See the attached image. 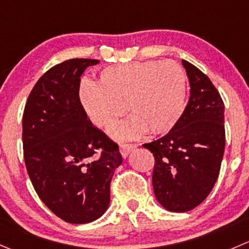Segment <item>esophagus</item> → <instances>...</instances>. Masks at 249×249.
<instances>
[{
    "label": "esophagus",
    "mask_w": 249,
    "mask_h": 249,
    "mask_svg": "<svg viewBox=\"0 0 249 249\" xmlns=\"http://www.w3.org/2000/svg\"><path fill=\"white\" fill-rule=\"evenodd\" d=\"M135 144H132V143H120L119 144V151H120V153H122V156L123 157H127L129 156V153L130 152L132 151V149L135 148Z\"/></svg>",
    "instance_id": "obj_1"
}]
</instances>
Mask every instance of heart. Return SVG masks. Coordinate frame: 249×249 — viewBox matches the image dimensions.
Listing matches in <instances>:
<instances>
[{
  "label": "heart",
  "mask_w": 249,
  "mask_h": 249,
  "mask_svg": "<svg viewBox=\"0 0 249 249\" xmlns=\"http://www.w3.org/2000/svg\"><path fill=\"white\" fill-rule=\"evenodd\" d=\"M186 74L174 60H141L107 67L97 83L84 80L79 101L95 126L108 130L125 110L134 117L115 127L119 139L170 131L185 109Z\"/></svg>",
  "instance_id": "1"
}]
</instances>
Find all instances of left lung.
Returning <instances> with one entry per match:
<instances>
[{
  "instance_id": "1",
  "label": "left lung",
  "mask_w": 249,
  "mask_h": 249,
  "mask_svg": "<svg viewBox=\"0 0 249 249\" xmlns=\"http://www.w3.org/2000/svg\"><path fill=\"white\" fill-rule=\"evenodd\" d=\"M190 100L175 126L144 143L154 156V195L170 212H189L208 197L216 182L225 149L224 102L211 79L182 60Z\"/></svg>"
}]
</instances>
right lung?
<instances>
[{
  "instance_id": "add662e5",
  "label": "right lung",
  "mask_w": 249,
  "mask_h": 249,
  "mask_svg": "<svg viewBox=\"0 0 249 249\" xmlns=\"http://www.w3.org/2000/svg\"><path fill=\"white\" fill-rule=\"evenodd\" d=\"M97 59L64 60L37 80L23 114L24 160L36 194L71 224L100 218L122 164L119 147L96 129L79 101L80 76Z\"/></svg>"
}]
</instances>
